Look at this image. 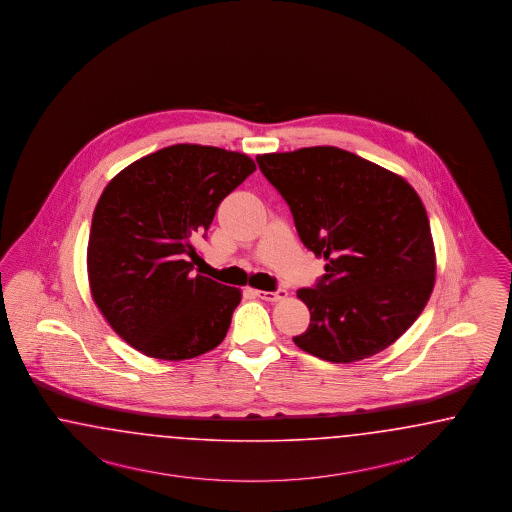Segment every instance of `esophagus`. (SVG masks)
Segmentation results:
<instances>
[{
    "label": "esophagus",
    "mask_w": 512,
    "mask_h": 512,
    "mask_svg": "<svg viewBox=\"0 0 512 512\" xmlns=\"http://www.w3.org/2000/svg\"><path fill=\"white\" fill-rule=\"evenodd\" d=\"M255 295L259 296L261 300H266V302H279V300L287 298V291L285 289H278V291H255Z\"/></svg>",
    "instance_id": "1"
}]
</instances>
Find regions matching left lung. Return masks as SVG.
I'll return each mask as SVG.
<instances>
[{
  "label": "left lung",
  "instance_id": "obj_1",
  "mask_svg": "<svg viewBox=\"0 0 512 512\" xmlns=\"http://www.w3.org/2000/svg\"><path fill=\"white\" fill-rule=\"evenodd\" d=\"M257 163L289 204L304 246L326 263L321 283L296 293L311 317L293 341L334 364L387 349L434 291V238L419 193L336 146L257 155Z\"/></svg>",
  "mask_w": 512,
  "mask_h": 512
}]
</instances>
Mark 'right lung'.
Returning <instances> with one entry per match:
<instances>
[{"mask_svg": "<svg viewBox=\"0 0 512 512\" xmlns=\"http://www.w3.org/2000/svg\"><path fill=\"white\" fill-rule=\"evenodd\" d=\"M255 169L240 152L174 144L125 167L101 193L86 253L90 293L142 355L187 360L227 336L242 291L191 272V238Z\"/></svg>", "mask_w": 512, "mask_h": 512, "instance_id": "add662e5", "label": "right lung"}]
</instances>
